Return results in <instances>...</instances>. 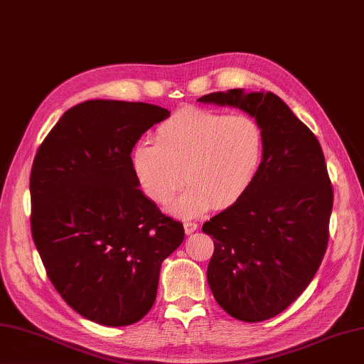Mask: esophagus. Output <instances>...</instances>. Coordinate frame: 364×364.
Masks as SVG:
<instances>
[{
	"label": "esophagus",
	"instance_id": "esophagus-1",
	"mask_svg": "<svg viewBox=\"0 0 364 364\" xmlns=\"http://www.w3.org/2000/svg\"><path fill=\"white\" fill-rule=\"evenodd\" d=\"M197 230H198V225L196 222H184V233L186 235H192Z\"/></svg>",
	"mask_w": 364,
	"mask_h": 364
}]
</instances>
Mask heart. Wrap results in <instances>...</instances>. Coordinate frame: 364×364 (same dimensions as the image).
I'll return each mask as SVG.
<instances>
[{
    "label": "heart",
    "mask_w": 364,
    "mask_h": 364,
    "mask_svg": "<svg viewBox=\"0 0 364 364\" xmlns=\"http://www.w3.org/2000/svg\"><path fill=\"white\" fill-rule=\"evenodd\" d=\"M264 133L250 115H225L186 107L162 122L154 144H139L131 167L144 194L167 205L186 181V191L168 206L180 218H194L235 205L257 180L264 159Z\"/></svg>",
    "instance_id": "heart-1"
}]
</instances>
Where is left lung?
Listing matches in <instances>:
<instances>
[{
  "mask_svg": "<svg viewBox=\"0 0 364 364\" xmlns=\"http://www.w3.org/2000/svg\"><path fill=\"white\" fill-rule=\"evenodd\" d=\"M200 103L247 112L264 133V159L249 192L205 222L214 237L208 283L231 318L261 322L286 310L322 262L333 189L321 144L272 92H227Z\"/></svg>",
  "mask_w": 364,
  "mask_h": 364,
  "instance_id": "obj_1",
  "label": "left lung"
}]
</instances>
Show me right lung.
<instances>
[{
    "mask_svg": "<svg viewBox=\"0 0 364 364\" xmlns=\"http://www.w3.org/2000/svg\"><path fill=\"white\" fill-rule=\"evenodd\" d=\"M170 112L149 103L89 100L54 125L31 168V231L50 280L82 318L131 326L151 310L161 264L181 222L139 189L131 151Z\"/></svg>",
    "mask_w": 364,
    "mask_h": 364,
    "instance_id": "right-lung-1",
    "label": "right lung"
}]
</instances>
